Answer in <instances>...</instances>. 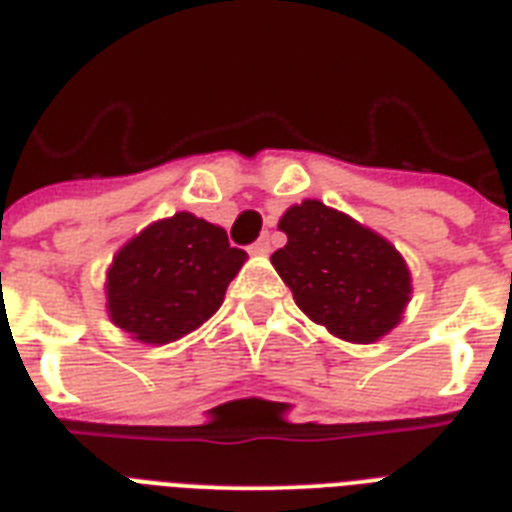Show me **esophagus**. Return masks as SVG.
<instances>
[{
    "mask_svg": "<svg viewBox=\"0 0 512 512\" xmlns=\"http://www.w3.org/2000/svg\"><path fill=\"white\" fill-rule=\"evenodd\" d=\"M249 252H255V255H265V252H271V239L268 236H260V239L249 247Z\"/></svg>",
    "mask_w": 512,
    "mask_h": 512,
    "instance_id": "obj_1",
    "label": "esophagus"
}]
</instances>
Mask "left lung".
Instances as JSON below:
<instances>
[{
  "mask_svg": "<svg viewBox=\"0 0 512 512\" xmlns=\"http://www.w3.org/2000/svg\"><path fill=\"white\" fill-rule=\"evenodd\" d=\"M279 228L287 244L271 263L308 319L358 345L401 321L412 276L388 239L316 199L289 207Z\"/></svg>",
  "mask_w": 512,
  "mask_h": 512,
  "instance_id": "8db88e82",
  "label": "left lung"
}]
</instances>
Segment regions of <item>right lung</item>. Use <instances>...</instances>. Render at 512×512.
Listing matches in <instances>:
<instances>
[{"label":"right lung","instance_id":"right-lung-1","mask_svg":"<svg viewBox=\"0 0 512 512\" xmlns=\"http://www.w3.org/2000/svg\"><path fill=\"white\" fill-rule=\"evenodd\" d=\"M244 260L247 252L231 247L220 225L177 212L114 255L106 273L108 316L140 342L180 340L223 305Z\"/></svg>","mask_w":512,"mask_h":512}]
</instances>
